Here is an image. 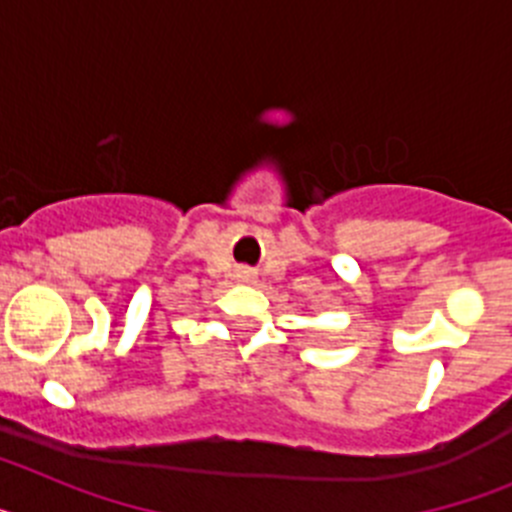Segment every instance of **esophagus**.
I'll list each match as a JSON object with an SVG mask.
<instances>
[{"label":"esophagus","mask_w":512,"mask_h":512,"mask_svg":"<svg viewBox=\"0 0 512 512\" xmlns=\"http://www.w3.org/2000/svg\"><path fill=\"white\" fill-rule=\"evenodd\" d=\"M246 277H248V274H246Z\"/></svg>","instance_id":"obj_1"}]
</instances>
